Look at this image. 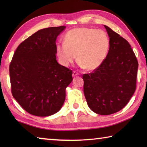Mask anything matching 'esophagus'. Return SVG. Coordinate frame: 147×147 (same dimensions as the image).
<instances>
[{
    "label": "esophagus",
    "instance_id": "obj_1",
    "mask_svg": "<svg viewBox=\"0 0 147 147\" xmlns=\"http://www.w3.org/2000/svg\"><path fill=\"white\" fill-rule=\"evenodd\" d=\"M77 75H78V73H76V71H73V76H77Z\"/></svg>",
    "mask_w": 147,
    "mask_h": 147
}]
</instances>
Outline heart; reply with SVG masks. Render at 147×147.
<instances>
[{
    "label": "heart",
    "mask_w": 147,
    "mask_h": 147,
    "mask_svg": "<svg viewBox=\"0 0 147 147\" xmlns=\"http://www.w3.org/2000/svg\"><path fill=\"white\" fill-rule=\"evenodd\" d=\"M109 39L105 32L94 28H73L67 32L64 43L56 47L59 61L68 66L75 59L87 70H94L100 67L108 55Z\"/></svg>",
    "instance_id": "obj_1"
}]
</instances>
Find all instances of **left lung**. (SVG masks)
I'll return each instance as SVG.
<instances>
[{
	"label": "left lung",
	"instance_id": "1",
	"mask_svg": "<svg viewBox=\"0 0 147 147\" xmlns=\"http://www.w3.org/2000/svg\"><path fill=\"white\" fill-rule=\"evenodd\" d=\"M109 38L105 60L93 73L83 74L84 93L89 108L99 115L123 109L136 91L138 62L130 45L104 25Z\"/></svg>",
	"mask_w": 147,
	"mask_h": 147
}]
</instances>
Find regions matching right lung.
<instances>
[{
    "mask_svg": "<svg viewBox=\"0 0 147 147\" xmlns=\"http://www.w3.org/2000/svg\"><path fill=\"white\" fill-rule=\"evenodd\" d=\"M66 27L39 30L19 45L9 65L13 98L30 114L47 117L61 108L73 72L58 63L56 40Z\"/></svg>",
    "mask_w": 147,
    "mask_h": 147,
    "instance_id": "obj_1",
    "label": "right lung"
}]
</instances>
